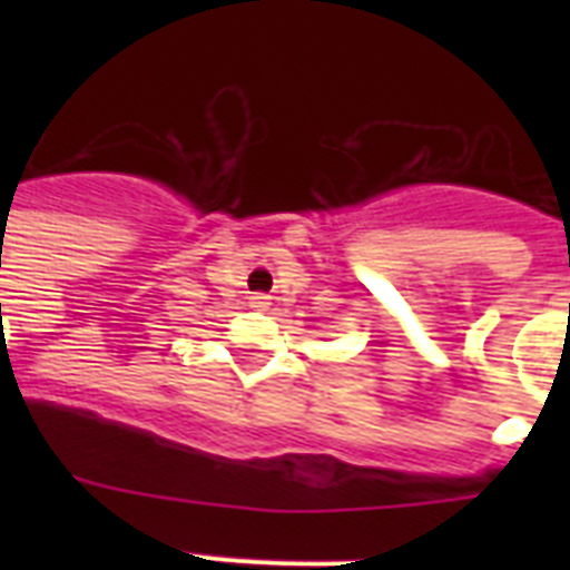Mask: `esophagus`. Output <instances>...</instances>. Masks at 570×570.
<instances>
[{
  "label": "esophagus",
  "instance_id": "obj_1",
  "mask_svg": "<svg viewBox=\"0 0 570 570\" xmlns=\"http://www.w3.org/2000/svg\"><path fill=\"white\" fill-rule=\"evenodd\" d=\"M271 296H265V294H254L250 296V308H259V311H265L271 305Z\"/></svg>",
  "mask_w": 570,
  "mask_h": 570
}]
</instances>
